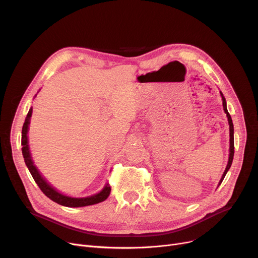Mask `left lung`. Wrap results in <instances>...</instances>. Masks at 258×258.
Here are the masks:
<instances>
[{
    "label": "left lung",
    "instance_id": "left-lung-1",
    "mask_svg": "<svg viewBox=\"0 0 258 258\" xmlns=\"http://www.w3.org/2000/svg\"><path fill=\"white\" fill-rule=\"evenodd\" d=\"M221 96H222V99H223V107H224V111H225V113L227 114L228 122H229V127H230V128H229V131H230V148H229V152H230V154H229V160H228L227 167H226V169H225V171H224V173H223V177H222V179H221V181H220V183H219V186H220V185H221V183L223 182V180H224V178H225L226 173L228 172L229 168L231 167L232 161H233V156H234V136H233V134H234V128H233V122H232L231 116H230V114L228 113V110H227V104H226V99H225V97H224V95H223V93H222V92H221Z\"/></svg>",
    "mask_w": 258,
    "mask_h": 258
}]
</instances>
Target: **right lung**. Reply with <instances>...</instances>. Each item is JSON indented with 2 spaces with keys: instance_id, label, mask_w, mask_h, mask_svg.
<instances>
[{
  "instance_id": "1",
  "label": "right lung",
  "mask_w": 258,
  "mask_h": 258,
  "mask_svg": "<svg viewBox=\"0 0 258 258\" xmlns=\"http://www.w3.org/2000/svg\"><path fill=\"white\" fill-rule=\"evenodd\" d=\"M31 115H32V107L29 110L28 114H27V117L25 119L24 125L22 128V145H23L22 153L24 156L25 163H26L27 167H28L35 183L40 188V190H42L45 194V196H47L53 202H55V203H57V204L66 206V207H84V206L98 204V203L106 200L111 192V187L108 186V184H106L102 190L97 195H94V196H91L88 198H71V197H67V196L61 195L60 192L55 190V189H54L49 183H47V181L42 177V175H40L39 171L34 166L33 161L31 159L30 152H29L28 137H27V133H28Z\"/></svg>"
}]
</instances>
